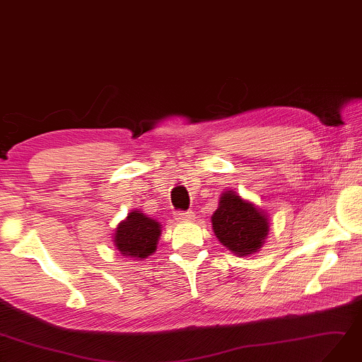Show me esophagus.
<instances>
[{"label":"esophagus","mask_w":362,"mask_h":362,"mask_svg":"<svg viewBox=\"0 0 362 362\" xmlns=\"http://www.w3.org/2000/svg\"><path fill=\"white\" fill-rule=\"evenodd\" d=\"M175 219L180 222H190L194 219L193 211H175Z\"/></svg>","instance_id":"1"}]
</instances>
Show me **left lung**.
Wrapping results in <instances>:
<instances>
[{
	"instance_id": "1",
	"label": "left lung",
	"mask_w": 362,
	"mask_h": 362,
	"mask_svg": "<svg viewBox=\"0 0 362 362\" xmlns=\"http://www.w3.org/2000/svg\"><path fill=\"white\" fill-rule=\"evenodd\" d=\"M211 223L222 245L238 256L259 251L269 231V221L263 210L233 190L222 193Z\"/></svg>"
}]
</instances>
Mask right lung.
<instances>
[{"label":"right lung","instance_id":"1","mask_svg":"<svg viewBox=\"0 0 362 362\" xmlns=\"http://www.w3.org/2000/svg\"><path fill=\"white\" fill-rule=\"evenodd\" d=\"M161 226L141 211H131L114 233V245L126 257L146 259L157 250Z\"/></svg>","mask_w":362,"mask_h":362}]
</instances>
